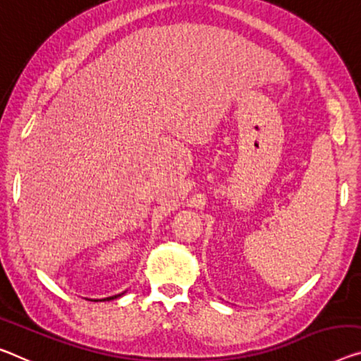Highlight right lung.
Instances as JSON below:
<instances>
[{
  "instance_id": "right-lung-1",
  "label": "right lung",
  "mask_w": 361,
  "mask_h": 361,
  "mask_svg": "<svg viewBox=\"0 0 361 361\" xmlns=\"http://www.w3.org/2000/svg\"><path fill=\"white\" fill-rule=\"evenodd\" d=\"M124 293V292H123ZM123 293H118V295H113V297H106V298H102V300L99 302H109V300H114V298H118V297H121L123 295ZM95 302H98V300H95Z\"/></svg>"
}]
</instances>
